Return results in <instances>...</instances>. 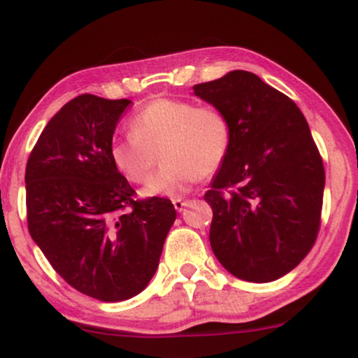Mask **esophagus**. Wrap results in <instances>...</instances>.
Wrapping results in <instances>:
<instances>
[{"label":"esophagus","instance_id":"esophagus-1","mask_svg":"<svg viewBox=\"0 0 358 358\" xmlns=\"http://www.w3.org/2000/svg\"><path fill=\"white\" fill-rule=\"evenodd\" d=\"M190 203H192L190 200H182V199H175V200H173L175 208H176V210H178V212H182L183 208L188 207V205H190Z\"/></svg>","mask_w":358,"mask_h":358}]
</instances>
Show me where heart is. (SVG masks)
I'll return each mask as SVG.
<instances>
[{
    "label": "heart",
    "mask_w": 358,
    "mask_h": 358,
    "mask_svg": "<svg viewBox=\"0 0 358 358\" xmlns=\"http://www.w3.org/2000/svg\"><path fill=\"white\" fill-rule=\"evenodd\" d=\"M129 129L110 143L109 158L131 183H145L162 153L163 168L143 190L146 196L185 195L200 176L219 170L232 141L222 110L180 99L151 101L134 114Z\"/></svg>",
    "instance_id": "1"
}]
</instances>
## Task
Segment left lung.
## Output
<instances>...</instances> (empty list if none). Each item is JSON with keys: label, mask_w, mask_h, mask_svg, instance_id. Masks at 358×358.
Here are the masks:
<instances>
[{"label": "left lung", "mask_w": 358, "mask_h": 358, "mask_svg": "<svg viewBox=\"0 0 358 358\" xmlns=\"http://www.w3.org/2000/svg\"><path fill=\"white\" fill-rule=\"evenodd\" d=\"M222 110L232 141L205 202L210 245L229 273L269 282L293 271L320 231L324 168L305 116L256 73L232 71L193 85Z\"/></svg>", "instance_id": "1"}]
</instances>
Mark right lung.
Listing matches in <instances>:
<instances>
[{
	"label": "right lung",
	"instance_id": "right-lung-1",
	"mask_svg": "<svg viewBox=\"0 0 358 358\" xmlns=\"http://www.w3.org/2000/svg\"><path fill=\"white\" fill-rule=\"evenodd\" d=\"M129 99L82 94L40 134L27 163L31 239L72 287L101 301H124L148 286L176 219L162 196L134 200L109 146Z\"/></svg>",
	"mask_w": 358,
	"mask_h": 358
}]
</instances>
